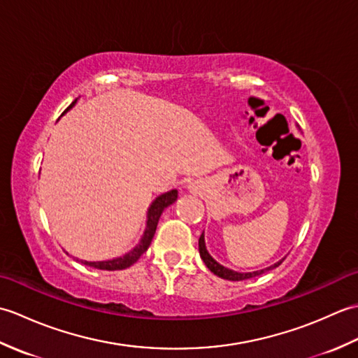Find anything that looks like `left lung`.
Segmentation results:
<instances>
[{"label":"left lung","instance_id":"obj_1","mask_svg":"<svg viewBox=\"0 0 358 358\" xmlns=\"http://www.w3.org/2000/svg\"><path fill=\"white\" fill-rule=\"evenodd\" d=\"M199 249H200V257H201V260L204 262V264L208 266V269H209L210 272H214L215 275H218L220 278L231 280V281H241V280H249V278L258 277V275H262V273H264V272H268V271H271V269H273V268H277V266H280V264H281V262H283V260H280V262H277L275 264H272V266H269V268L262 269V271H254V272H237V271H232V269H227V268H224V266H222L220 263H217V262L214 260V258L210 257V254L208 252V249H206V243H204V234H201V235H200V240H199Z\"/></svg>","mask_w":358,"mask_h":358}]
</instances>
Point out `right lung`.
<instances>
[{
    "mask_svg": "<svg viewBox=\"0 0 358 358\" xmlns=\"http://www.w3.org/2000/svg\"><path fill=\"white\" fill-rule=\"evenodd\" d=\"M75 103H77V100H75L66 110H69L72 106H75ZM177 196H178V191L177 189H172V191L162 194L159 196H157L154 201H152L150 208L148 209V222H146V229H144L143 237H141L138 245L129 250L127 254H124L123 257L112 258V260H106V262H83L81 260V263H85L86 266H90V268L103 269V271H121V269L129 268V266H132L150 246V241H152V238H154L155 231H157V224H158L159 217H162L163 210L167 206H171L172 203H175Z\"/></svg>",
    "mask_w": 358,
    "mask_h": 358,
    "instance_id": "1",
    "label": "right lung"
}]
</instances>
